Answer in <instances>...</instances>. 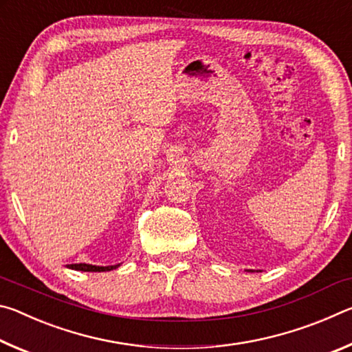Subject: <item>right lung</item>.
Masks as SVG:
<instances>
[{
    "mask_svg": "<svg viewBox=\"0 0 352 352\" xmlns=\"http://www.w3.org/2000/svg\"><path fill=\"white\" fill-rule=\"evenodd\" d=\"M68 267L73 270H82V272H109V270L116 269L118 265L99 267V265H91V264H69Z\"/></svg>",
    "mask_w": 352,
    "mask_h": 352,
    "instance_id": "1",
    "label": "right lung"
}]
</instances>
